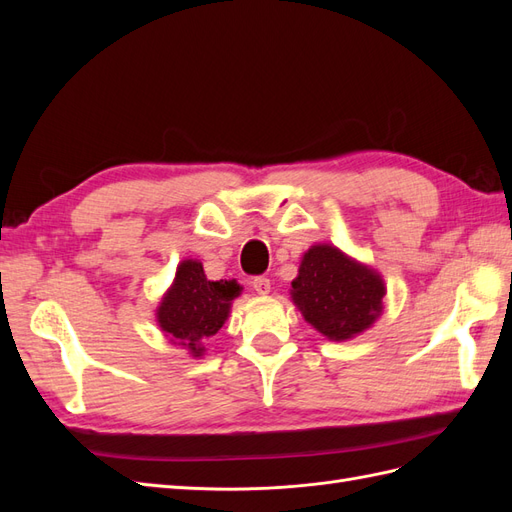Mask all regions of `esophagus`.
<instances>
[{
	"instance_id": "obj_1",
	"label": "esophagus",
	"mask_w": 512,
	"mask_h": 512,
	"mask_svg": "<svg viewBox=\"0 0 512 512\" xmlns=\"http://www.w3.org/2000/svg\"><path fill=\"white\" fill-rule=\"evenodd\" d=\"M252 288L258 292V294H267L271 290V280L265 275H256L252 280Z\"/></svg>"
}]
</instances>
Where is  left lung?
<instances>
[{"label":"left lung","mask_w":512,"mask_h":512,"mask_svg":"<svg viewBox=\"0 0 512 512\" xmlns=\"http://www.w3.org/2000/svg\"><path fill=\"white\" fill-rule=\"evenodd\" d=\"M382 297L380 275L331 245L307 250L292 282V301L305 320L335 342L371 327L382 312Z\"/></svg>","instance_id":"8db88e82"}]
</instances>
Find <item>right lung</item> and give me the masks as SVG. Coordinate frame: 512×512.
<instances>
[{"label": "right lung", "instance_id": "obj_1", "mask_svg": "<svg viewBox=\"0 0 512 512\" xmlns=\"http://www.w3.org/2000/svg\"><path fill=\"white\" fill-rule=\"evenodd\" d=\"M237 282H209L203 265L183 260L175 284L170 286L158 307V322L170 342L190 348L194 356L203 354V339L222 329L228 318L230 303L239 297Z\"/></svg>", "mask_w": 512, "mask_h": 512}]
</instances>
